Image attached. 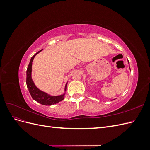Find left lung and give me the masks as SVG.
<instances>
[{"label": "left lung", "mask_w": 150, "mask_h": 150, "mask_svg": "<svg viewBox=\"0 0 150 150\" xmlns=\"http://www.w3.org/2000/svg\"><path fill=\"white\" fill-rule=\"evenodd\" d=\"M128 64H129V61H128ZM129 69H130V68H129ZM130 71H131V69H130Z\"/></svg>", "instance_id": "8db88e82"}]
</instances>
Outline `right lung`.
Instances as JSON below:
<instances>
[{
	"instance_id": "obj_1",
	"label": "right lung",
	"mask_w": 150,
	"mask_h": 150,
	"mask_svg": "<svg viewBox=\"0 0 150 150\" xmlns=\"http://www.w3.org/2000/svg\"><path fill=\"white\" fill-rule=\"evenodd\" d=\"M42 51V49L38 51L37 53H35L30 59V62L26 71V74H27L26 84H27V87H28L29 91L34 100L39 103L40 104H43V105L51 106V105H52V104H56L59 102H60L64 99L65 92L67 89V83L65 86L64 93L61 95H58V96H51L50 94L42 91L40 90L39 89H38L37 87H36V86L35 85L33 79H32V65H33V61L34 60L35 56Z\"/></svg>"
}]
</instances>
